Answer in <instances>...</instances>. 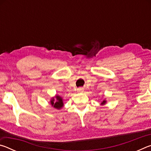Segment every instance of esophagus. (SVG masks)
Wrapping results in <instances>:
<instances>
[{
    "mask_svg": "<svg viewBox=\"0 0 151 151\" xmlns=\"http://www.w3.org/2000/svg\"><path fill=\"white\" fill-rule=\"evenodd\" d=\"M78 91H83V88H78Z\"/></svg>",
    "mask_w": 151,
    "mask_h": 151,
    "instance_id": "obj_1",
    "label": "esophagus"
}]
</instances>
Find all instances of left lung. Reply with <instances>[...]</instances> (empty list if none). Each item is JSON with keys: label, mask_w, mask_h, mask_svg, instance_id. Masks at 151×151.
<instances>
[{"label": "left lung", "mask_w": 151, "mask_h": 151, "mask_svg": "<svg viewBox=\"0 0 151 151\" xmlns=\"http://www.w3.org/2000/svg\"><path fill=\"white\" fill-rule=\"evenodd\" d=\"M106 103V101L105 100H104V101L101 103V104H102V105H103V104H104Z\"/></svg>", "instance_id": "1"}]
</instances>
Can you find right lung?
Returning <instances> with one entry per match:
<instances>
[{
    "mask_svg": "<svg viewBox=\"0 0 151 151\" xmlns=\"http://www.w3.org/2000/svg\"><path fill=\"white\" fill-rule=\"evenodd\" d=\"M55 98L56 99V101H55ZM50 104L52 106L57 109H60L64 105L62 97L58 95H56L55 97H52V99L50 100Z\"/></svg>",
    "mask_w": 151,
    "mask_h": 151,
    "instance_id": "add662e5",
    "label": "right lung"
}]
</instances>
